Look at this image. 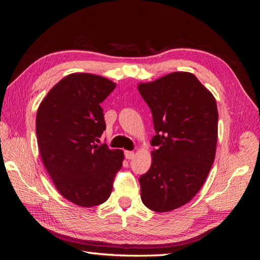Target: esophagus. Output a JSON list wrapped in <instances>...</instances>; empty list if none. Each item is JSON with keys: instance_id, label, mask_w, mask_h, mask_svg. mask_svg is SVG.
Returning a JSON list of instances; mask_svg holds the SVG:
<instances>
[{"instance_id": "1", "label": "esophagus", "mask_w": 260, "mask_h": 260, "mask_svg": "<svg viewBox=\"0 0 260 260\" xmlns=\"http://www.w3.org/2000/svg\"><path fill=\"white\" fill-rule=\"evenodd\" d=\"M135 156V154H134V152H131V151H125V157L127 158V159H132Z\"/></svg>"}]
</instances>
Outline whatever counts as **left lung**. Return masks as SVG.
<instances>
[{"mask_svg":"<svg viewBox=\"0 0 260 260\" xmlns=\"http://www.w3.org/2000/svg\"><path fill=\"white\" fill-rule=\"evenodd\" d=\"M150 107L155 135L152 164L141 175V199L156 212L192 200L211 169L218 140V109L213 95L184 71L140 84Z\"/></svg>","mask_w":260,"mask_h":260,"instance_id":"1","label":"left lung"}]
</instances>
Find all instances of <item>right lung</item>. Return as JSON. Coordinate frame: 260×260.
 <instances>
[{"label":"right lung","mask_w":260,"mask_h":260,"mask_svg":"<svg viewBox=\"0 0 260 260\" xmlns=\"http://www.w3.org/2000/svg\"><path fill=\"white\" fill-rule=\"evenodd\" d=\"M115 87L102 76L71 74L52 87L38 108L43 165L60 194L77 206L106 201L123 164V151L97 144L106 129L101 104Z\"/></svg>","instance_id":"right-lung-1"}]
</instances>
